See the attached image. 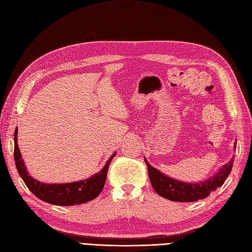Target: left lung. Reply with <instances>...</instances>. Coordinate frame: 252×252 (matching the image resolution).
<instances>
[{"label": "left lung", "instance_id": "obj_1", "mask_svg": "<svg viewBox=\"0 0 252 252\" xmlns=\"http://www.w3.org/2000/svg\"><path fill=\"white\" fill-rule=\"evenodd\" d=\"M235 145L236 142L234 143V149ZM233 158L222 168H220L213 177L200 183H187L172 179L152 167L146 158H144V159L147 165L151 185L158 195L173 202H196L207 197L210 192L224 184L232 169Z\"/></svg>", "mask_w": 252, "mask_h": 252}]
</instances>
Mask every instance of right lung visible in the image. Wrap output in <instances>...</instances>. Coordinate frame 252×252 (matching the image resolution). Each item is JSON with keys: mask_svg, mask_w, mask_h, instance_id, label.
Here are the masks:
<instances>
[{"mask_svg": "<svg viewBox=\"0 0 252 252\" xmlns=\"http://www.w3.org/2000/svg\"><path fill=\"white\" fill-rule=\"evenodd\" d=\"M116 155L117 152L112 154L103 167V169L88 179L72 183H63V184H46V183H41L33 179L32 175H29L18 146V128L14 130L13 157L20 177L24 181L30 191L36 197L52 205H80L95 199L102 192L106 178H107L109 164Z\"/></svg>", "mask_w": 252, "mask_h": 252, "instance_id": "obj_1", "label": "right lung"}]
</instances>
